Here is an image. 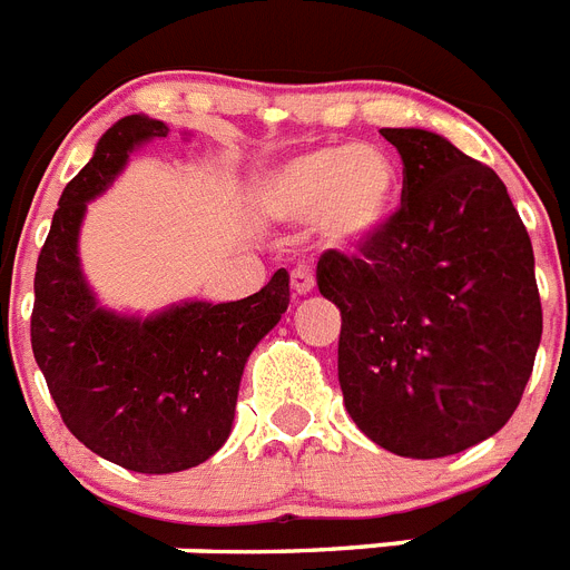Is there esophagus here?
<instances>
[{
	"label": "esophagus",
	"instance_id": "34e87169",
	"mask_svg": "<svg viewBox=\"0 0 570 570\" xmlns=\"http://www.w3.org/2000/svg\"><path fill=\"white\" fill-rule=\"evenodd\" d=\"M314 288H316V279L308 268H296L294 274H291V291H294V296H305Z\"/></svg>",
	"mask_w": 570,
	"mask_h": 570
}]
</instances>
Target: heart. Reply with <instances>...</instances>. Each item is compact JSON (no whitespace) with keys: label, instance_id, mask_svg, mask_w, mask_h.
Listing matches in <instances>:
<instances>
[{"label":"heart","instance_id":"obj_1","mask_svg":"<svg viewBox=\"0 0 570 570\" xmlns=\"http://www.w3.org/2000/svg\"><path fill=\"white\" fill-rule=\"evenodd\" d=\"M254 205L276 225L311 228L325 248L356 250L380 239L400 210V170L380 145H320L254 179Z\"/></svg>","mask_w":570,"mask_h":570}]
</instances>
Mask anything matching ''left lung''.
<instances>
[{"mask_svg": "<svg viewBox=\"0 0 570 570\" xmlns=\"http://www.w3.org/2000/svg\"><path fill=\"white\" fill-rule=\"evenodd\" d=\"M405 203L360 256L328 250L320 294L342 314L340 385L367 440L440 460L511 420L542 340L533 248L505 185L445 136L382 128Z\"/></svg>", "mask_w": 570, "mask_h": 570, "instance_id": "8db88e82", "label": "left lung"}]
</instances>
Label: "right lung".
Segmentation results:
<instances>
[{
    "label": "right lung",
    "mask_w": 570,
    "mask_h": 570,
    "mask_svg": "<svg viewBox=\"0 0 570 570\" xmlns=\"http://www.w3.org/2000/svg\"><path fill=\"white\" fill-rule=\"evenodd\" d=\"M168 125L134 114L110 125L59 196L33 279L30 345L68 431L136 473L188 471L225 445L245 362L288 311V271L236 302L185 299L150 316L105 308L79 262L90 199Z\"/></svg>",
    "instance_id": "obj_1"
}]
</instances>
